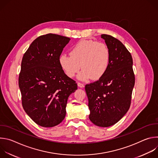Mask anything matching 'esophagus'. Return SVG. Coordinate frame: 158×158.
Returning a JSON list of instances; mask_svg holds the SVG:
<instances>
[{
	"instance_id": "esophagus-1",
	"label": "esophagus",
	"mask_w": 158,
	"mask_h": 158,
	"mask_svg": "<svg viewBox=\"0 0 158 158\" xmlns=\"http://www.w3.org/2000/svg\"><path fill=\"white\" fill-rule=\"evenodd\" d=\"M77 85H78L79 87H81V88L84 87V84H82V83H81V82H77Z\"/></svg>"
}]
</instances>
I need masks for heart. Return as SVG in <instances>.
<instances>
[{
  "label": "heart",
  "instance_id": "obj_1",
  "mask_svg": "<svg viewBox=\"0 0 158 158\" xmlns=\"http://www.w3.org/2000/svg\"><path fill=\"white\" fill-rule=\"evenodd\" d=\"M110 61L107 45L93 40H82L70 50V56L62 54L59 58L61 69L69 77H74L81 67L78 77L81 80L100 79L106 73Z\"/></svg>",
  "mask_w": 158,
  "mask_h": 158
}]
</instances>
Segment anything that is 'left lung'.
I'll list each match as a JSON object with an SVG mask.
<instances>
[{
	"label": "left lung",
	"mask_w": 158,
	"mask_h": 158,
	"mask_svg": "<svg viewBox=\"0 0 158 158\" xmlns=\"http://www.w3.org/2000/svg\"><path fill=\"white\" fill-rule=\"evenodd\" d=\"M101 37L110 52L107 71L98 81L87 84L85 90L90 110L89 119L95 125L109 127L128 111L135 76L131 53L118 39L107 34Z\"/></svg>",
	"instance_id": "obj_1"
}]
</instances>
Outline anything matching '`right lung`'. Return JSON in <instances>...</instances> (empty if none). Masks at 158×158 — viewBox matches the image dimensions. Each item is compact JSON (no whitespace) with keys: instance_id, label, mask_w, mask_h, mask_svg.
<instances>
[{"instance_id":"add662e5","label":"right lung","mask_w":158,"mask_h":158,"mask_svg":"<svg viewBox=\"0 0 158 158\" xmlns=\"http://www.w3.org/2000/svg\"><path fill=\"white\" fill-rule=\"evenodd\" d=\"M70 38L54 34L35 39L24 53L19 76L22 104L38 125L51 127L65 118L67 99L77 89L61 69L59 58Z\"/></svg>"}]
</instances>
